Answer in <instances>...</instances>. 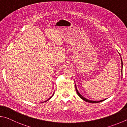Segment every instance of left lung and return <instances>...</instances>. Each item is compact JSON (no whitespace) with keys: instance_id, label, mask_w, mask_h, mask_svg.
Instances as JSON below:
<instances>
[{"instance_id":"1","label":"left lung","mask_w":127,"mask_h":127,"mask_svg":"<svg viewBox=\"0 0 127 127\" xmlns=\"http://www.w3.org/2000/svg\"><path fill=\"white\" fill-rule=\"evenodd\" d=\"M119 55L121 56V55L119 54ZM121 62H122V68H123V62H122V58L121 56ZM75 88H76V92H77V95H79V97H80L81 99H82L83 100L85 101L86 102H88V103H100V102H101L104 100H105V99L104 100H100V101H94V100H89L87 99L85 97H84L83 95H81L80 94V93L78 92V90L77 89V88H76V85H75Z\"/></svg>"}]
</instances>
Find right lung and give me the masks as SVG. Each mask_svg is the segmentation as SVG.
<instances>
[{
  "instance_id": "add662e5",
  "label": "right lung",
  "mask_w": 127,
  "mask_h": 127,
  "mask_svg": "<svg viewBox=\"0 0 127 127\" xmlns=\"http://www.w3.org/2000/svg\"><path fill=\"white\" fill-rule=\"evenodd\" d=\"M53 95H54V93H53V94H52V96H51V97H50V98H49V99H48L47 100H46V101H44V102H46V101H48V100H50V99L51 98V97H52L53 96Z\"/></svg>"
}]
</instances>
